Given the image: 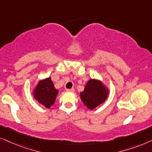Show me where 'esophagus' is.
<instances>
[{
	"label": "esophagus",
	"mask_w": 152,
	"mask_h": 152,
	"mask_svg": "<svg viewBox=\"0 0 152 152\" xmlns=\"http://www.w3.org/2000/svg\"><path fill=\"white\" fill-rule=\"evenodd\" d=\"M66 92H74V88H71V89H66Z\"/></svg>",
	"instance_id": "34e87169"
}]
</instances>
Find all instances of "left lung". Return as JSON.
Segmentation results:
<instances>
[{"label":"left lung","instance_id":"obj_1","mask_svg":"<svg viewBox=\"0 0 152 152\" xmlns=\"http://www.w3.org/2000/svg\"><path fill=\"white\" fill-rule=\"evenodd\" d=\"M108 89L102 81L96 79L89 80L85 89L80 92L82 102L87 108L93 110L107 99Z\"/></svg>","mask_w":152,"mask_h":152}]
</instances>
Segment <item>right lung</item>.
Returning a JSON list of instances; mask_svg holds the SVG:
<instances>
[{
  "label": "right lung",
  "instance_id": "1",
  "mask_svg": "<svg viewBox=\"0 0 152 152\" xmlns=\"http://www.w3.org/2000/svg\"><path fill=\"white\" fill-rule=\"evenodd\" d=\"M58 94V90L50 77L39 80L33 92L34 98L46 108L54 104Z\"/></svg>",
  "mask_w": 152,
  "mask_h": 152
}]
</instances>
